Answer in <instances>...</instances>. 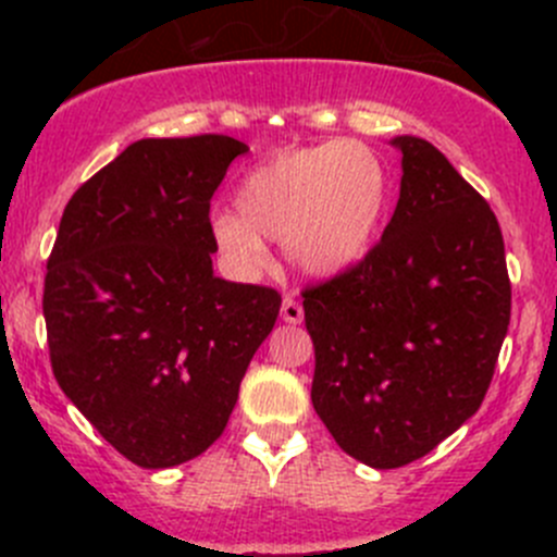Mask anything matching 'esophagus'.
<instances>
[{
    "mask_svg": "<svg viewBox=\"0 0 557 557\" xmlns=\"http://www.w3.org/2000/svg\"><path fill=\"white\" fill-rule=\"evenodd\" d=\"M280 318H283L285 323L296 325V323H301V320H305V310H301V305L294 299V296H285L283 307H280Z\"/></svg>",
    "mask_w": 557,
    "mask_h": 557,
    "instance_id": "34e87169",
    "label": "esophagus"
}]
</instances>
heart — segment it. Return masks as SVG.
I'll return each mask as SVG.
<instances>
[{"mask_svg": "<svg viewBox=\"0 0 557 557\" xmlns=\"http://www.w3.org/2000/svg\"><path fill=\"white\" fill-rule=\"evenodd\" d=\"M237 210L212 218V239L239 274L263 269V239H277L301 274L336 277L377 239L387 172L372 150L347 139L283 150L245 174Z\"/></svg>", "mask_w": 557, "mask_h": 557, "instance_id": "heart-1", "label": "heart"}]
</instances>
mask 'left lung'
Instances as JSON below:
<instances>
[{
    "label": "left lung",
    "mask_w": 557,
    "mask_h": 557,
    "mask_svg": "<svg viewBox=\"0 0 557 557\" xmlns=\"http://www.w3.org/2000/svg\"><path fill=\"white\" fill-rule=\"evenodd\" d=\"M401 190L383 239L307 288L312 407L347 455L398 469L480 409L512 310L487 201L431 143L393 137Z\"/></svg>",
    "instance_id": "obj_1"
}]
</instances>
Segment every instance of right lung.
<instances>
[{
    "label": "right lung",
    "mask_w": 557,
    "mask_h": 557,
    "mask_svg": "<svg viewBox=\"0 0 557 557\" xmlns=\"http://www.w3.org/2000/svg\"><path fill=\"white\" fill-rule=\"evenodd\" d=\"M247 145L139 139L75 190L45 274L55 383L123 458L170 469L223 434L280 294L212 272L210 199Z\"/></svg>",
    "instance_id": "add662e5"
}]
</instances>
